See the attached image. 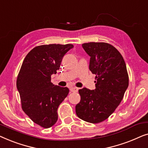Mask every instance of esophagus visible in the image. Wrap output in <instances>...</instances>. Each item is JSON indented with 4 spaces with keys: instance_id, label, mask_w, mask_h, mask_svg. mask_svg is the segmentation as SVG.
<instances>
[{
    "instance_id": "34e87169",
    "label": "esophagus",
    "mask_w": 148,
    "mask_h": 148,
    "mask_svg": "<svg viewBox=\"0 0 148 148\" xmlns=\"http://www.w3.org/2000/svg\"><path fill=\"white\" fill-rule=\"evenodd\" d=\"M78 90L79 89L77 88H76V87H71L70 88V91L73 92H77L78 91Z\"/></svg>"
}]
</instances>
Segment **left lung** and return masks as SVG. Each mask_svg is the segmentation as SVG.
Here are the masks:
<instances>
[{
	"instance_id": "8db88e82",
	"label": "left lung",
	"mask_w": 148,
	"mask_h": 148,
	"mask_svg": "<svg viewBox=\"0 0 148 148\" xmlns=\"http://www.w3.org/2000/svg\"><path fill=\"white\" fill-rule=\"evenodd\" d=\"M82 47L90 56V70L96 75V89L79 90L75 106L79 118L98 123L108 118L122 101L129 86L126 64L119 50L106 42H89Z\"/></svg>"
}]
</instances>
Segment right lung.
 <instances>
[{"mask_svg":"<svg viewBox=\"0 0 148 148\" xmlns=\"http://www.w3.org/2000/svg\"><path fill=\"white\" fill-rule=\"evenodd\" d=\"M73 44H48L34 48L24 58L17 79L21 108L31 120L47 129L58 120L57 109L69 90L51 82L62 57Z\"/></svg>","mask_w":148,"mask_h":148,"instance_id":"add662e5","label":"right lung"}]
</instances>
